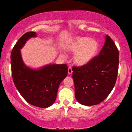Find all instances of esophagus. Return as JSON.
Wrapping results in <instances>:
<instances>
[{"instance_id":"1","label":"esophagus","mask_w":132,"mask_h":132,"mask_svg":"<svg viewBox=\"0 0 132 132\" xmlns=\"http://www.w3.org/2000/svg\"><path fill=\"white\" fill-rule=\"evenodd\" d=\"M72 73H73L72 69H71V67H69V68H68V74L71 75Z\"/></svg>"}]
</instances>
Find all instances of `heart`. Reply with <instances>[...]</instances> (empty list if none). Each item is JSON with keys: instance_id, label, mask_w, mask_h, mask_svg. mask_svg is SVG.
<instances>
[{"instance_id": "obj_1", "label": "heart", "mask_w": 132, "mask_h": 132, "mask_svg": "<svg viewBox=\"0 0 132 132\" xmlns=\"http://www.w3.org/2000/svg\"><path fill=\"white\" fill-rule=\"evenodd\" d=\"M65 48L69 53H76L74 62L77 65L84 66L90 63L96 56L99 50V44L94 39L77 36L68 42Z\"/></svg>"}]
</instances>
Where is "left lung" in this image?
<instances>
[{
    "instance_id": "left-lung-1",
    "label": "left lung",
    "mask_w": 132,
    "mask_h": 132,
    "mask_svg": "<svg viewBox=\"0 0 132 132\" xmlns=\"http://www.w3.org/2000/svg\"><path fill=\"white\" fill-rule=\"evenodd\" d=\"M119 66V51L108 35L99 55L90 63L73 67V79L75 97L86 106L101 103L114 87Z\"/></svg>"
}]
</instances>
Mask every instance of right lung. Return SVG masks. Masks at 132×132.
<instances>
[{
    "label": "right lung",
    "instance_id": "right-lung-1",
    "mask_svg": "<svg viewBox=\"0 0 132 132\" xmlns=\"http://www.w3.org/2000/svg\"><path fill=\"white\" fill-rule=\"evenodd\" d=\"M35 32H27L20 38L11 53L13 82L26 101L32 105L46 108L54 103L59 84L68 75L66 64H50L38 69L27 66L23 61L21 49Z\"/></svg>",
    "mask_w": 132,
    "mask_h": 132
}]
</instances>
